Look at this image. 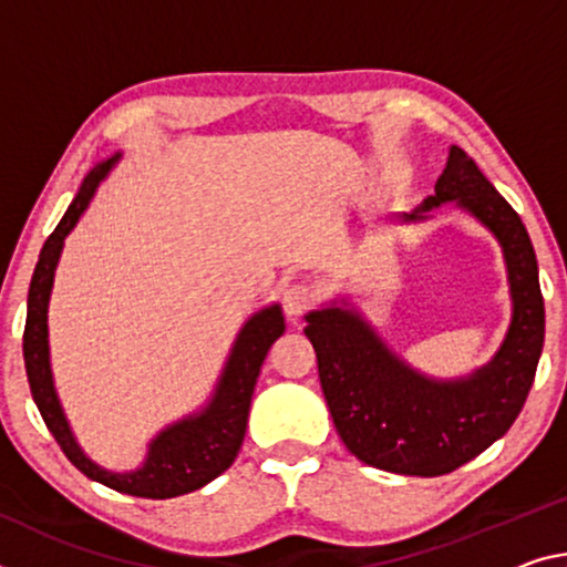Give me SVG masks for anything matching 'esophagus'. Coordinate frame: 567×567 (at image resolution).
Returning a JSON list of instances; mask_svg holds the SVG:
<instances>
[{"mask_svg": "<svg viewBox=\"0 0 567 567\" xmlns=\"http://www.w3.org/2000/svg\"><path fill=\"white\" fill-rule=\"evenodd\" d=\"M318 302V290L310 282H292L282 290V310L290 320H298Z\"/></svg>", "mask_w": 567, "mask_h": 567, "instance_id": "34e87169", "label": "esophagus"}]
</instances>
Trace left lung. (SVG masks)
Here are the masks:
<instances>
[{
    "mask_svg": "<svg viewBox=\"0 0 567 567\" xmlns=\"http://www.w3.org/2000/svg\"><path fill=\"white\" fill-rule=\"evenodd\" d=\"M446 202L480 219L505 255L512 320L487 365L462 379H429L403 363L358 310L330 305L305 316L322 393L348 452L409 477L460 470L507 434L533 389L545 340V302L525 224L460 146L449 148L434 194L399 221H424Z\"/></svg>",
    "mask_w": 567,
    "mask_h": 567,
    "instance_id": "left-lung-1",
    "label": "left lung"
}]
</instances>
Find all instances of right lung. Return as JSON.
I'll use <instances>...</instances> for the list:
<instances>
[{"label": "right lung", "mask_w": 567, "mask_h": 567, "mask_svg": "<svg viewBox=\"0 0 567 567\" xmlns=\"http://www.w3.org/2000/svg\"><path fill=\"white\" fill-rule=\"evenodd\" d=\"M118 158L121 154H115L113 158L103 161V164L90 171L73 204L68 206L65 217L60 219L55 231L44 241L40 262L34 267L30 282V295H27V322L22 338L24 368L32 399L38 403L50 434L55 436V442L65 452L68 460L87 480L101 482L115 492L133 494V497L168 499L202 489L204 484L217 480L237 460L239 446L245 442L249 403L251 393H255L259 368L265 363L267 350L285 332V318L280 305H269V308L255 312L241 326L209 403L202 411L192 413V416L158 431L156 439H151L146 460H143L138 470L111 472L103 470L93 460H87L83 449L75 442L73 431H70L65 413H62L60 406L55 381H52L48 305L65 237L75 229L78 219L83 217L90 199L95 196L97 184L111 174Z\"/></svg>", "instance_id": "1"}]
</instances>
